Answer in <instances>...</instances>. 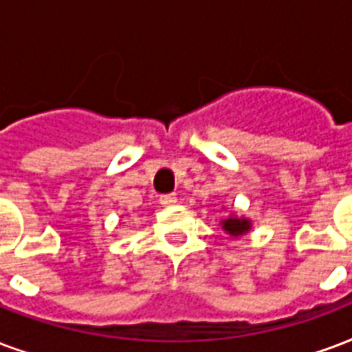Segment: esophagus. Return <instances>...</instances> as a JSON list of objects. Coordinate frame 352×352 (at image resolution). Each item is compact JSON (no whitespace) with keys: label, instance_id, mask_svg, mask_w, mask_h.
Returning a JSON list of instances; mask_svg holds the SVG:
<instances>
[{"label":"esophagus","instance_id":"esophagus-1","mask_svg":"<svg viewBox=\"0 0 352 352\" xmlns=\"http://www.w3.org/2000/svg\"><path fill=\"white\" fill-rule=\"evenodd\" d=\"M175 203H177L175 194H168V196L160 197V205H162V207H171V205H175Z\"/></svg>","mask_w":352,"mask_h":352}]
</instances>
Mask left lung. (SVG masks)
<instances>
[{"mask_svg":"<svg viewBox=\"0 0 352 352\" xmlns=\"http://www.w3.org/2000/svg\"><path fill=\"white\" fill-rule=\"evenodd\" d=\"M220 226H222V229L229 236L239 239V236L246 235L250 229H252V220L246 218V216L229 214L228 218H222V220H220Z\"/></svg>","mask_w":352,"mask_h":352,"instance_id":"1","label":"left lung"}]
</instances>
